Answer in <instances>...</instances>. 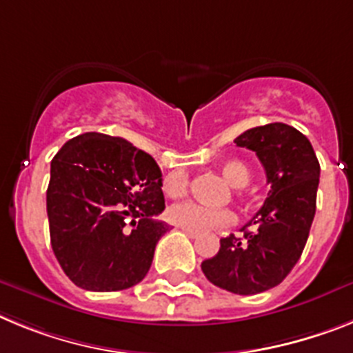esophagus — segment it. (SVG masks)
<instances>
[{
    "label": "esophagus",
    "mask_w": 353,
    "mask_h": 353,
    "mask_svg": "<svg viewBox=\"0 0 353 353\" xmlns=\"http://www.w3.org/2000/svg\"><path fill=\"white\" fill-rule=\"evenodd\" d=\"M183 232H185L186 236H190V238H192V240H195V238H199V234L197 232H192V231H185V229H183Z\"/></svg>",
    "instance_id": "1"
}]
</instances>
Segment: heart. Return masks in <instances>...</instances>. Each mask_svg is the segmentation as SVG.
<instances>
[{"label": "heart", "instance_id": "obj_1", "mask_svg": "<svg viewBox=\"0 0 353 353\" xmlns=\"http://www.w3.org/2000/svg\"><path fill=\"white\" fill-rule=\"evenodd\" d=\"M220 170H222V176L228 179L229 185L234 186V188H243V186L249 185L250 170L247 168V165L241 163L240 159L223 161ZM188 186L190 177L183 168H177V170L170 172L163 181L165 195L172 199L183 197L188 192ZM167 216L170 223H174L177 228L197 232V234L208 232L211 229L223 228V225L234 222V213L231 210H214V208L202 206L194 201L174 204V206L168 208Z\"/></svg>", "mask_w": 353, "mask_h": 353}]
</instances>
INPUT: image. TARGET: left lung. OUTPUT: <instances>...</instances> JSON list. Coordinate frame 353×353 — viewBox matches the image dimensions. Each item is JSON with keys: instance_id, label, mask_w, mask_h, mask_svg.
Returning a JSON list of instances; mask_svg holds the SVG:
<instances>
[{"instance_id": "obj_1", "label": "left lung", "mask_w": 353, "mask_h": 353, "mask_svg": "<svg viewBox=\"0 0 353 353\" xmlns=\"http://www.w3.org/2000/svg\"><path fill=\"white\" fill-rule=\"evenodd\" d=\"M256 152L270 192L245 225L243 238L229 234L201 268L210 283L236 295H256L286 279L307 241L320 183V163L311 142L283 122L257 125L234 140Z\"/></svg>"}]
</instances>
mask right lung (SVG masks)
Returning <instances> with one entry per match:
<instances>
[{
    "label": "right lung",
    "instance_id": "obj_1",
    "mask_svg": "<svg viewBox=\"0 0 353 353\" xmlns=\"http://www.w3.org/2000/svg\"><path fill=\"white\" fill-rule=\"evenodd\" d=\"M161 170L128 140L85 133L51 161L48 219L51 247L67 277L88 291L139 284L168 225Z\"/></svg>",
    "mask_w": 353,
    "mask_h": 353
}]
</instances>
